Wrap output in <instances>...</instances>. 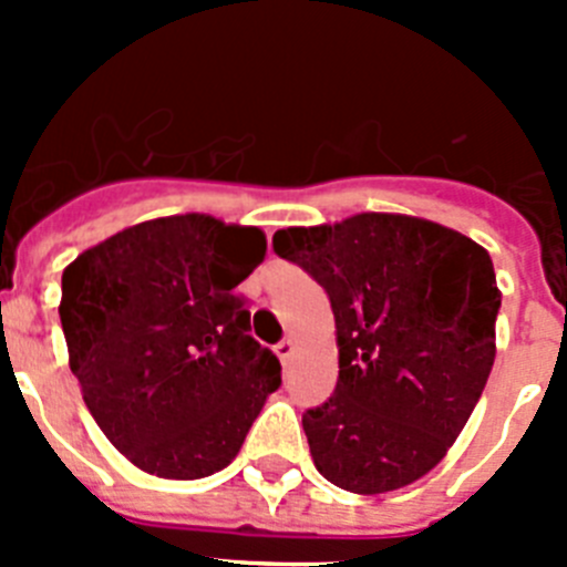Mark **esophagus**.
Wrapping results in <instances>:
<instances>
[{"mask_svg":"<svg viewBox=\"0 0 567 567\" xmlns=\"http://www.w3.org/2000/svg\"><path fill=\"white\" fill-rule=\"evenodd\" d=\"M275 354H278L280 358V363H289V360H292V354H295V340H280L278 346H275Z\"/></svg>","mask_w":567,"mask_h":567,"instance_id":"34e87169","label":"esophagus"}]
</instances>
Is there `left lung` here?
<instances>
[{
    "label": "left lung",
    "mask_w": 567,
    "mask_h": 567,
    "mask_svg": "<svg viewBox=\"0 0 567 567\" xmlns=\"http://www.w3.org/2000/svg\"><path fill=\"white\" fill-rule=\"evenodd\" d=\"M272 247L327 289L334 315V394L303 414L315 468L352 494L412 485L460 437L494 365L491 255L398 213L278 229Z\"/></svg>",
    "instance_id": "8db88e82"
}]
</instances>
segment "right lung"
Masks as SVG:
<instances>
[{"label": "right lung", "instance_id": "obj_1", "mask_svg": "<svg viewBox=\"0 0 567 567\" xmlns=\"http://www.w3.org/2000/svg\"><path fill=\"white\" fill-rule=\"evenodd\" d=\"M264 255L258 227L187 213L122 229L64 267L70 372L135 468L202 480L240 452L280 385L235 295Z\"/></svg>", "mask_w": 567, "mask_h": 567}]
</instances>
